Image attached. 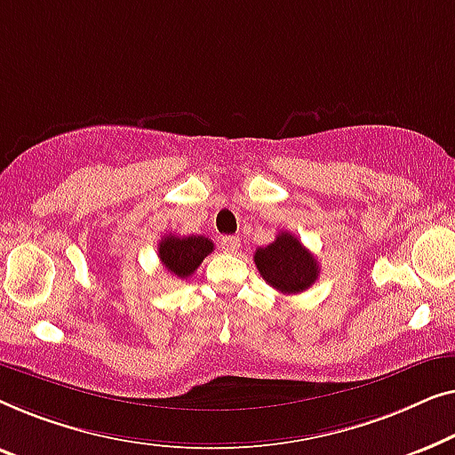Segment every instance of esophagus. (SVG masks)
I'll return each mask as SVG.
<instances>
[{"instance_id": "34e87169", "label": "esophagus", "mask_w": 455, "mask_h": 455, "mask_svg": "<svg viewBox=\"0 0 455 455\" xmlns=\"http://www.w3.org/2000/svg\"><path fill=\"white\" fill-rule=\"evenodd\" d=\"M220 247H222V251H225V253H236V251H239V247H241V239H239V236H233V235L222 236Z\"/></svg>"}]
</instances>
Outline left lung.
<instances>
[{
	"mask_svg": "<svg viewBox=\"0 0 455 455\" xmlns=\"http://www.w3.org/2000/svg\"><path fill=\"white\" fill-rule=\"evenodd\" d=\"M255 266L272 289L284 294H299L309 289L319 276V264L309 249L292 233H278L270 245L258 247Z\"/></svg>",
	"mask_w": 455,
	"mask_h": 455,
	"instance_id": "1",
	"label": "left lung"
}]
</instances>
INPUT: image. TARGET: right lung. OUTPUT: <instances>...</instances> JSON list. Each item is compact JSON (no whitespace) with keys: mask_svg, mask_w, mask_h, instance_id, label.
Masks as SVG:
<instances>
[{"mask_svg":"<svg viewBox=\"0 0 455 455\" xmlns=\"http://www.w3.org/2000/svg\"><path fill=\"white\" fill-rule=\"evenodd\" d=\"M214 243L202 235L177 236L169 235L158 243V258L161 264L177 278H189L206 255L212 253Z\"/></svg>","mask_w":455,"mask_h":455,"instance_id":"right-lung-1","label":"right lung"}]
</instances>
